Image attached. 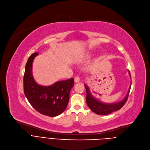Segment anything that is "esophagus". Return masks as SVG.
<instances>
[{"mask_svg":"<svg viewBox=\"0 0 150 150\" xmlns=\"http://www.w3.org/2000/svg\"><path fill=\"white\" fill-rule=\"evenodd\" d=\"M74 81H75V82H78L80 81V78H79V76H75V78H74Z\"/></svg>","mask_w":150,"mask_h":150,"instance_id":"esophagus-1","label":"esophagus"}]
</instances>
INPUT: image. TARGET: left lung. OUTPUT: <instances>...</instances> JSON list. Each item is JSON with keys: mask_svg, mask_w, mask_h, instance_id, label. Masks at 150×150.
Masks as SVG:
<instances>
[{"mask_svg": "<svg viewBox=\"0 0 150 150\" xmlns=\"http://www.w3.org/2000/svg\"><path fill=\"white\" fill-rule=\"evenodd\" d=\"M129 73L131 76V74L129 71ZM84 85L87 91V97H86L87 104L89 107V108L91 109V110L93 112L99 115H109L112 113L113 112L120 110L125 105V104L126 103L127 100L128 96H129V91L131 90V85L130 88L129 90H128V92L126 97L122 101L117 103H104L96 99L91 94L90 91L89 87L86 84H85Z\"/></svg>", "mask_w": 150, "mask_h": 150, "instance_id": "8db88e82", "label": "left lung"}]
</instances>
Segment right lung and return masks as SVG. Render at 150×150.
<instances>
[{"mask_svg":"<svg viewBox=\"0 0 150 150\" xmlns=\"http://www.w3.org/2000/svg\"><path fill=\"white\" fill-rule=\"evenodd\" d=\"M38 54V53H33L26 63L24 76V94L30 104L40 113L50 117L57 116L67 108L74 79L72 78L57 81L49 86L38 85L32 73L33 62Z\"/></svg>","mask_w":150,"mask_h":150,"instance_id":"right-lung-1","label":"right lung"}]
</instances>
